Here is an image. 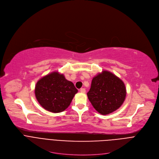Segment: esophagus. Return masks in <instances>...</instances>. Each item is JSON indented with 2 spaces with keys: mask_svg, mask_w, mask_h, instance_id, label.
<instances>
[{
  "mask_svg": "<svg viewBox=\"0 0 159 159\" xmlns=\"http://www.w3.org/2000/svg\"><path fill=\"white\" fill-rule=\"evenodd\" d=\"M80 92H81V93H85V92H86V90H85V89L81 88V89H80Z\"/></svg>",
  "mask_w": 159,
  "mask_h": 159,
  "instance_id": "34e87169",
  "label": "esophagus"
}]
</instances>
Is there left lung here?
Listing matches in <instances>:
<instances>
[{
	"instance_id": "left-lung-1",
	"label": "left lung",
	"mask_w": 159,
	"mask_h": 159,
	"mask_svg": "<svg viewBox=\"0 0 159 159\" xmlns=\"http://www.w3.org/2000/svg\"><path fill=\"white\" fill-rule=\"evenodd\" d=\"M126 95L123 81L114 74L102 71L92 79L87 93L92 106L102 115H107L123 105Z\"/></svg>"
}]
</instances>
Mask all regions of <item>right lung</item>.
Instances as JSON below:
<instances>
[{
	"label": "right lung",
	"instance_id": "1",
	"mask_svg": "<svg viewBox=\"0 0 159 159\" xmlns=\"http://www.w3.org/2000/svg\"><path fill=\"white\" fill-rule=\"evenodd\" d=\"M34 92L43 108L51 112L60 113L70 105L78 90L63 74L54 72L37 82Z\"/></svg>",
	"mask_w": 159,
	"mask_h": 159
}]
</instances>
